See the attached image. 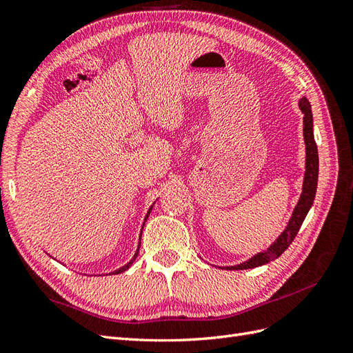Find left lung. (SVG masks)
I'll list each match as a JSON object with an SVG mask.
<instances>
[{
	"instance_id": "8db88e82",
	"label": "left lung",
	"mask_w": 353,
	"mask_h": 353,
	"mask_svg": "<svg viewBox=\"0 0 353 353\" xmlns=\"http://www.w3.org/2000/svg\"><path fill=\"white\" fill-rule=\"evenodd\" d=\"M300 108L304 113V141H305V174H304V183H303V194L300 196V201L295 205L292 218L289 221L286 230L280 234L279 239L271 245L267 250L261 252V254L250 258L249 261L234 267H227V270H248L255 268L259 265H264L270 261L279 258L283 252L289 248V245L294 241L295 236L301 228V223L305 219L307 213H309L310 207L313 204L316 188H318V174H319V155H318V146H316L314 135H313V116L310 103L307 98L300 99Z\"/></svg>"
}]
</instances>
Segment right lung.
<instances>
[{
	"label": "right lung",
	"mask_w": 353,
	"mask_h": 353,
	"mask_svg": "<svg viewBox=\"0 0 353 353\" xmlns=\"http://www.w3.org/2000/svg\"><path fill=\"white\" fill-rule=\"evenodd\" d=\"M150 210H152V207H150V209H149V212H148V214H146V219L149 218V213H150ZM146 219H144V222H146ZM143 227H144V223H143ZM141 231H143V228H141ZM141 237V236H140ZM139 249H140V243H139ZM139 249H137V252H135V255H134V258L130 261V263L128 264H126L125 267H122V268H119V270H116V271H113V273L112 274H119V273H122V271H125V270H128L130 268V265L132 264V261L135 259V258H137V255H139Z\"/></svg>",
	"instance_id": "obj_1"
}]
</instances>
